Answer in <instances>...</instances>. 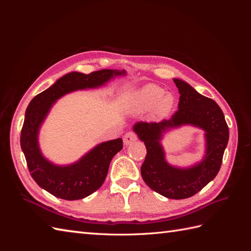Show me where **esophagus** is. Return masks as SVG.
<instances>
[{
  "label": "esophagus",
  "mask_w": 251,
  "mask_h": 251,
  "mask_svg": "<svg viewBox=\"0 0 251 251\" xmlns=\"http://www.w3.org/2000/svg\"><path fill=\"white\" fill-rule=\"evenodd\" d=\"M137 140V136L134 132H127L125 136H124V143L126 146H128V144H131L132 142Z\"/></svg>",
  "instance_id": "34e87169"
}]
</instances>
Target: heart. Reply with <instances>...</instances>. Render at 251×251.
<instances>
[{
    "mask_svg": "<svg viewBox=\"0 0 251 251\" xmlns=\"http://www.w3.org/2000/svg\"><path fill=\"white\" fill-rule=\"evenodd\" d=\"M163 93V89L156 85L144 86L128 98V110L132 112H143L154 107L156 115H165L173 108L175 100L173 94Z\"/></svg>",
    "mask_w": 251,
    "mask_h": 251,
    "instance_id": "b5f03b06",
    "label": "heart"
}]
</instances>
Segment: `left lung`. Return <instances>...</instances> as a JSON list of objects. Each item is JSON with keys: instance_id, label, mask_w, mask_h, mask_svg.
Segmentation results:
<instances>
[{"instance_id": "8db88e82", "label": "left lung", "mask_w": 251, "mask_h": 251, "mask_svg": "<svg viewBox=\"0 0 251 251\" xmlns=\"http://www.w3.org/2000/svg\"><path fill=\"white\" fill-rule=\"evenodd\" d=\"M180 100L178 111L160 123H136L134 132L147 148L141 176L147 185L169 199H186L196 195L214 179L221 168L229 138L224 114L215 100L205 97L187 82L174 78ZM181 125H194L205 132L207 149L202 161L191 168L180 169L165 160L161 144L163 134Z\"/></svg>"}]
</instances>
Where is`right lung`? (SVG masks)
Instances as JSON below:
<instances>
[{
  "mask_svg": "<svg viewBox=\"0 0 251 251\" xmlns=\"http://www.w3.org/2000/svg\"><path fill=\"white\" fill-rule=\"evenodd\" d=\"M125 70L103 69L90 74L71 72L37 94L28 104L21 132V148L30 175L39 186L64 200H79L93 194L104 182L110 162L123 150V139L98 144L69 165H56L47 160L39 146V132L55 101L73 91L103 86L110 79L126 75Z\"/></svg>",
  "mask_w": 251,
  "mask_h": 251,
  "instance_id": "obj_1",
  "label": "right lung"
}]
</instances>
